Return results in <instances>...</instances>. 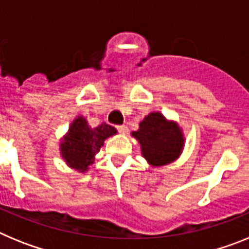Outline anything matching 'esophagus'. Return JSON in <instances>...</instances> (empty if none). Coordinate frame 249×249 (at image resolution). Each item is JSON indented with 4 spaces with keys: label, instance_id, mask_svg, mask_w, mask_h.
<instances>
[{
    "label": "esophagus",
    "instance_id": "1",
    "mask_svg": "<svg viewBox=\"0 0 249 249\" xmlns=\"http://www.w3.org/2000/svg\"><path fill=\"white\" fill-rule=\"evenodd\" d=\"M117 129L120 133H122V135H126L127 132H128V127H127L126 124H121V126H117Z\"/></svg>",
    "mask_w": 249,
    "mask_h": 249
}]
</instances>
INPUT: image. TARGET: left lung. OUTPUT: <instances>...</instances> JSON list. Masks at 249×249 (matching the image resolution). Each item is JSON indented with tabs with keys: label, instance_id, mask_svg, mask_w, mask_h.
Here are the masks:
<instances>
[{
	"label": "left lung",
	"instance_id": "obj_1",
	"mask_svg": "<svg viewBox=\"0 0 249 249\" xmlns=\"http://www.w3.org/2000/svg\"><path fill=\"white\" fill-rule=\"evenodd\" d=\"M131 136L138 141L141 153L152 167L175 162L184 147V136L179 124L176 121L167 120L160 112L147 114Z\"/></svg>",
	"mask_w": 249,
	"mask_h": 249
}]
</instances>
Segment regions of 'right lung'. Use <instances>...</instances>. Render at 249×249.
I'll list each match as a JSON object with an SVG mask.
<instances>
[{"instance_id":"add662e5","label":"right lung","mask_w":249,"mask_h":249,"mask_svg":"<svg viewBox=\"0 0 249 249\" xmlns=\"http://www.w3.org/2000/svg\"><path fill=\"white\" fill-rule=\"evenodd\" d=\"M117 135V129L107 123L91 127L83 116L74 118L59 143V153L70 168L85 173L94 162L105 141Z\"/></svg>"}]
</instances>
